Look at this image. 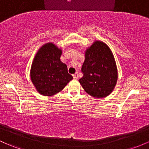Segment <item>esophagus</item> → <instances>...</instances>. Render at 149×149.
<instances>
[{"mask_svg":"<svg viewBox=\"0 0 149 149\" xmlns=\"http://www.w3.org/2000/svg\"><path fill=\"white\" fill-rule=\"evenodd\" d=\"M73 79H77L78 78H79V73L76 72V73H75L73 75Z\"/></svg>","mask_w":149,"mask_h":149,"instance_id":"obj_1","label":"esophagus"}]
</instances>
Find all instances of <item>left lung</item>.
<instances>
[{
	"mask_svg": "<svg viewBox=\"0 0 149 149\" xmlns=\"http://www.w3.org/2000/svg\"><path fill=\"white\" fill-rule=\"evenodd\" d=\"M84 76L79 80L86 92L101 98L112 93L118 80V70L111 48L101 40H95L85 51L82 65Z\"/></svg>",
	"mask_w": 149,
	"mask_h": 149,
	"instance_id": "obj_1",
	"label": "left lung"
}]
</instances>
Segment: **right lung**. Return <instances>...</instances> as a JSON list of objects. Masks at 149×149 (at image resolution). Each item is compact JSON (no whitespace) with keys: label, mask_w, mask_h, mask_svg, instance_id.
I'll return each instance as SVG.
<instances>
[{"label":"right lung","mask_w":149,"mask_h":149,"mask_svg":"<svg viewBox=\"0 0 149 149\" xmlns=\"http://www.w3.org/2000/svg\"><path fill=\"white\" fill-rule=\"evenodd\" d=\"M62 49L46 43L38 50L30 71L31 80L40 94L51 96L61 91L73 79L67 65L61 61Z\"/></svg>","instance_id":"right-lung-1"}]
</instances>
